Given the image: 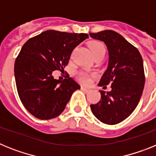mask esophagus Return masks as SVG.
Here are the masks:
<instances>
[{
	"instance_id": "1",
	"label": "esophagus",
	"mask_w": 156,
	"mask_h": 156,
	"mask_svg": "<svg viewBox=\"0 0 156 156\" xmlns=\"http://www.w3.org/2000/svg\"><path fill=\"white\" fill-rule=\"evenodd\" d=\"M81 89H82L83 92H86V93H87V92L89 91V89H87V88L84 87V86H82V87H81Z\"/></svg>"
}]
</instances>
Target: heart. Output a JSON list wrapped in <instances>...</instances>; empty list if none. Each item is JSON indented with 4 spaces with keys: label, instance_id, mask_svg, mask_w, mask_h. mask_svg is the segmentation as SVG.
Here are the masks:
<instances>
[{
    "label": "heart",
    "instance_id": "b5f03b06",
    "mask_svg": "<svg viewBox=\"0 0 156 156\" xmlns=\"http://www.w3.org/2000/svg\"><path fill=\"white\" fill-rule=\"evenodd\" d=\"M89 48L91 49L93 55L95 57L99 56V55H104L106 52V48L104 44L101 41H91L89 44ZM93 74H90L86 71H78L76 74V77L78 81L84 84H87L90 82V78Z\"/></svg>",
    "mask_w": 156,
    "mask_h": 156
}]
</instances>
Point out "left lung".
I'll use <instances>...</instances> for the list:
<instances>
[{"mask_svg": "<svg viewBox=\"0 0 156 156\" xmlns=\"http://www.w3.org/2000/svg\"><path fill=\"white\" fill-rule=\"evenodd\" d=\"M90 37L107 45L109 61L99 86L111 84L112 90L100 91L101 100L90 108L95 117L103 123L115 125L130 115L141 97L145 82L143 59L136 47L113 30L89 33Z\"/></svg>", "mask_w": 156, "mask_h": 156, "instance_id": "1", "label": "left lung"}]
</instances>
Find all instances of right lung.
<instances>
[{
    "instance_id": "1",
    "label": "right lung",
    "mask_w": 156,
    "mask_h": 156,
    "mask_svg": "<svg viewBox=\"0 0 156 156\" xmlns=\"http://www.w3.org/2000/svg\"><path fill=\"white\" fill-rule=\"evenodd\" d=\"M87 34L46 30L31 37L22 47L15 62V78L22 104L39 119L57 117L80 86L68 77L54 79L52 71L63 70L74 48Z\"/></svg>"
}]
</instances>
